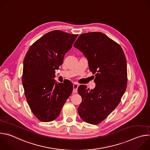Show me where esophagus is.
<instances>
[{
    "mask_svg": "<svg viewBox=\"0 0 150 150\" xmlns=\"http://www.w3.org/2000/svg\"><path fill=\"white\" fill-rule=\"evenodd\" d=\"M78 86H79V85H78V83H74V84H73V88H74L73 92H74V93H76L78 92Z\"/></svg>",
    "mask_w": 150,
    "mask_h": 150,
    "instance_id": "esophagus-1",
    "label": "esophagus"
}]
</instances>
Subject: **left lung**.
I'll return each instance as SVG.
<instances>
[{"label": "left lung", "instance_id": "1", "mask_svg": "<svg viewBox=\"0 0 150 150\" xmlns=\"http://www.w3.org/2000/svg\"><path fill=\"white\" fill-rule=\"evenodd\" d=\"M74 46L87 58L90 70L95 74L93 90L84 85L78 88L82 97L78 114L84 122L97 125L115 110L125 92L126 57L119 44L100 32L81 34Z\"/></svg>", "mask_w": 150, "mask_h": 150}]
</instances>
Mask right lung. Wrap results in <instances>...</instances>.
I'll list each match as a JSON object with an SVG mask.
<instances>
[{
  "instance_id": "add662e5",
  "label": "right lung",
  "mask_w": 150,
  "mask_h": 150,
  "mask_svg": "<svg viewBox=\"0 0 150 150\" xmlns=\"http://www.w3.org/2000/svg\"><path fill=\"white\" fill-rule=\"evenodd\" d=\"M77 36L59 30L49 32L34 42L25 56L22 81L25 97L41 122L56 119L72 92V82L57 83L54 78Z\"/></svg>"
}]
</instances>
